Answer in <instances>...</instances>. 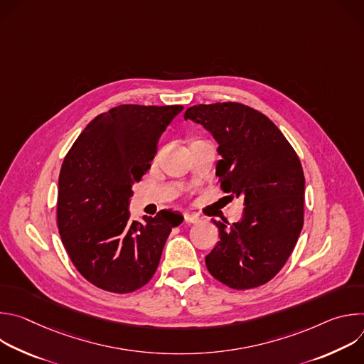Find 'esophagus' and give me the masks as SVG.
<instances>
[{
    "label": "esophagus",
    "instance_id": "obj_1",
    "mask_svg": "<svg viewBox=\"0 0 364 364\" xmlns=\"http://www.w3.org/2000/svg\"><path fill=\"white\" fill-rule=\"evenodd\" d=\"M184 222L186 223H197L198 222V218L196 215H191V213H184Z\"/></svg>",
    "mask_w": 364,
    "mask_h": 364
}]
</instances>
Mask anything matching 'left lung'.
<instances>
[{
  "label": "left lung",
  "instance_id": "left-lung-1",
  "mask_svg": "<svg viewBox=\"0 0 364 364\" xmlns=\"http://www.w3.org/2000/svg\"><path fill=\"white\" fill-rule=\"evenodd\" d=\"M219 144L216 176L229 197L245 198L243 216L229 228L205 267L222 284L250 289L269 282L287 264L304 225L305 178L301 161L278 127L239 102L194 105L184 114Z\"/></svg>",
  "mask_w": 364,
  "mask_h": 364
}]
</instances>
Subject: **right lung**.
Here are the masks:
<instances>
[{"label":"right lung","instance_id":"1","mask_svg":"<svg viewBox=\"0 0 364 364\" xmlns=\"http://www.w3.org/2000/svg\"><path fill=\"white\" fill-rule=\"evenodd\" d=\"M181 105H119L97 115L62 164L58 228L79 274L92 285L128 294L151 281L166 240L183 216L161 210L129 220L132 184L151 167L160 135Z\"/></svg>","mask_w":364,"mask_h":364}]
</instances>
